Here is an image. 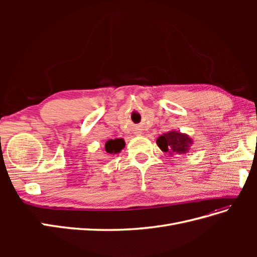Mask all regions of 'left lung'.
<instances>
[{
	"label": "left lung",
	"mask_w": 257,
	"mask_h": 257,
	"mask_svg": "<svg viewBox=\"0 0 257 257\" xmlns=\"http://www.w3.org/2000/svg\"><path fill=\"white\" fill-rule=\"evenodd\" d=\"M157 145L163 152H168L170 155H181L189 153L193 141L188 134L173 130L158 137Z\"/></svg>",
	"instance_id": "left-lung-1"
}]
</instances>
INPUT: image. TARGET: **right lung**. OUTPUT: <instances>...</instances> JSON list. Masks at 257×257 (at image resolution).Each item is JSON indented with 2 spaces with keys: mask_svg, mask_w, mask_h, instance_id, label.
<instances>
[{
  "mask_svg": "<svg viewBox=\"0 0 257 257\" xmlns=\"http://www.w3.org/2000/svg\"><path fill=\"white\" fill-rule=\"evenodd\" d=\"M125 147V143H124L123 138H115V139H109L105 144L104 150L108 154H118L123 148Z\"/></svg>",
  "mask_w": 257,
  "mask_h": 257,
  "instance_id": "obj_1",
  "label": "right lung"
}]
</instances>
